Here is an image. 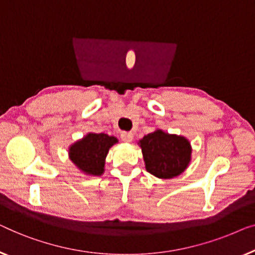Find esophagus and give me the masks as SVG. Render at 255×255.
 <instances>
[{
	"label": "esophagus",
	"instance_id": "34e87169",
	"mask_svg": "<svg viewBox=\"0 0 255 255\" xmlns=\"http://www.w3.org/2000/svg\"><path fill=\"white\" fill-rule=\"evenodd\" d=\"M120 137L124 142L129 143V142L132 141V137H134V136H132V132H130V131H123V132H121Z\"/></svg>",
	"mask_w": 255,
	"mask_h": 255
}]
</instances>
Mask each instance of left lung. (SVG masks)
Wrapping results in <instances>:
<instances>
[{
	"instance_id": "8db88e82",
	"label": "left lung",
	"mask_w": 255,
	"mask_h": 255,
	"mask_svg": "<svg viewBox=\"0 0 255 255\" xmlns=\"http://www.w3.org/2000/svg\"><path fill=\"white\" fill-rule=\"evenodd\" d=\"M139 146L145 168L160 179H171L182 173L191 160V143L187 138L171 135L160 129L145 135Z\"/></svg>"
}]
</instances>
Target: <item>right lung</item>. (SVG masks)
Returning a JSON list of instances; mask_svg holds the SVG:
<instances>
[{
	"label": "right lung",
	"instance_id": "add662e5",
	"mask_svg": "<svg viewBox=\"0 0 255 255\" xmlns=\"http://www.w3.org/2000/svg\"><path fill=\"white\" fill-rule=\"evenodd\" d=\"M117 142L118 139L114 136H109L104 132H90L70 146V159L84 173L100 175L104 172L109 149Z\"/></svg>",
	"mask_w": 255,
	"mask_h": 255
}]
</instances>
